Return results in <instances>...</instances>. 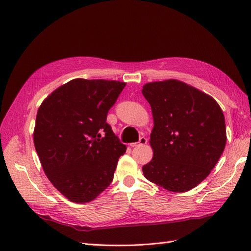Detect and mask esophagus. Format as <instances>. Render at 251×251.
Segmentation results:
<instances>
[{
  "label": "esophagus",
  "mask_w": 251,
  "mask_h": 251,
  "mask_svg": "<svg viewBox=\"0 0 251 251\" xmlns=\"http://www.w3.org/2000/svg\"><path fill=\"white\" fill-rule=\"evenodd\" d=\"M148 143V139L146 137H141L139 139L138 142H133V143H130V147H138V146H144V144Z\"/></svg>",
  "instance_id": "34e87169"
}]
</instances>
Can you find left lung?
<instances>
[{"label": "left lung", "mask_w": 251, "mask_h": 251, "mask_svg": "<svg viewBox=\"0 0 251 251\" xmlns=\"http://www.w3.org/2000/svg\"><path fill=\"white\" fill-rule=\"evenodd\" d=\"M142 94L154 119V155L142 166L144 177L169 192H187L208 176L223 153L224 114L210 95L177 79L148 82Z\"/></svg>", "instance_id": "8db88e82"}]
</instances>
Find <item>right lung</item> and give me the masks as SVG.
I'll use <instances>...</instances> for the list:
<instances>
[{
	"instance_id": "obj_1",
	"label": "right lung",
	"mask_w": 251,
	"mask_h": 251,
	"mask_svg": "<svg viewBox=\"0 0 251 251\" xmlns=\"http://www.w3.org/2000/svg\"><path fill=\"white\" fill-rule=\"evenodd\" d=\"M126 85L75 78L40 105L33 131L36 153L53 186L71 202L88 203L100 196L126 153L105 121Z\"/></svg>"
}]
</instances>
